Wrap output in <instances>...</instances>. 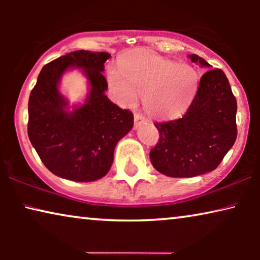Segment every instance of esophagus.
Returning <instances> with one entry per match:
<instances>
[{
    "label": "esophagus",
    "instance_id": "esophagus-1",
    "mask_svg": "<svg viewBox=\"0 0 260 260\" xmlns=\"http://www.w3.org/2000/svg\"><path fill=\"white\" fill-rule=\"evenodd\" d=\"M134 118H135V125H141V124L145 123V118L142 115H140V113H135Z\"/></svg>",
    "mask_w": 260,
    "mask_h": 260
}]
</instances>
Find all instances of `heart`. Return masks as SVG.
Here are the masks:
<instances>
[{
	"mask_svg": "<svg viewBox=\"0 0 260 260\" xmlns=\"http://www.w3.org/2000/svg\"><path fill=\"white\" fill-rule=\"evenodd\" d=\"M108 79L120 102L131 105L137 95H144L145 112L163 119L182 115L199 86V74L193 66L147 51L124 58L120 70H109Z\"/></svg>",
	"mask_w": 260,
	"mask_h": 260,
	"instance_id": "1",
	"label": "heart"
}]
</instances>
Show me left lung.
<instances>
[{
	"instance_id": "8db88e82",
	"label": "left lung",
	"mask_w": 260,
	"mask_h": 260,
	"mask_svg": "<svg viewBox=\"0 0 260 260\" xmlns=\"http://www.w3.org/2000/svg\"><path fill=\"white\" fill-rule=\"evenodd\" d=\"M190 60L207 70L211 65L197 54ZM237 99L222 70L202 74L187 112L179 119L155 123L159 138L150 150L157 172L170 177H193L212 172L237 138Z\"/></svg>"
}]
</instances>
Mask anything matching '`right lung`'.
Segmentation results:
<instances>
[{
	"instance_id": "1",
	"label": "right lung",
	"mask_w": 260,
	"mask_h": 260,
	"mask_svg": "<svg viewBox=\"0 0 260 260\" xmlns=\"http://www.w3.org/2000/svg\"><path fill=\"white\" fill-rule=\"evenodd\" d=\"M106 52L76 51L42 67L28 102V137L39 157L54 175L78 182L105 176L113 162L116 144L134 126V115L105 95ZM81 68L91 90L85 104L72 113L57 90L62 73Z\"/></svg>"
}]
</instances>
